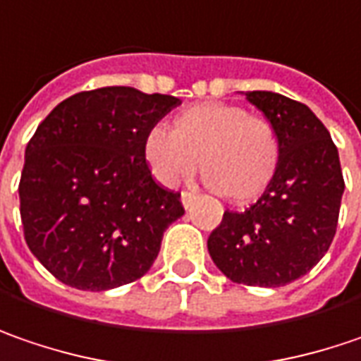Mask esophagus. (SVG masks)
Listing matches in <instances>:
<instances>
[{
  "mask_svg": "<svg viewBox=\"0 0 361 361\" xmlns=\"http://www.w3.org/2000/svg\"><path fill=\"white\" fill-rule=\"evenodd\" d=\"M195 199H197V192H192V190H183V192H180V201H183L185 209L192 207Z\"/></svg>",
  "mask_w": 361,
  "mask_h": 361,
  "instance_id": "esophagus-1",
  "label": "esophagus"
}]
</instances>
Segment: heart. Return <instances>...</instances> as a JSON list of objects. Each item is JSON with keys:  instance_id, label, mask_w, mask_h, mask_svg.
Listing matches in <instances>:
<instances>
[{"instance_id": "1", "label": "heart", "mask_w": 361, "mask_h": 361, "mask_svg": "<svg viewBox=\"0 0 361 361\" xmlns=\"http://www.w3.org/2000/svg\"><path fill=\"white\" fill-rule=\"evenodd\" d=\"M280 137L268 118L233 103H199L174 119V130L158 123L146 134L144 156L162 185H176L197 171L227 199H258L280 164Z\"/></svg>"}]
</instances>
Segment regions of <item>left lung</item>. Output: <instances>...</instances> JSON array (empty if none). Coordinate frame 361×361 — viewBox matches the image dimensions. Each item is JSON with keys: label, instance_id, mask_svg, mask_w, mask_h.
Instances as JSON below:
<instances>
[{"label": "left lung", "instance_id": "8db88e82", "mask_svg": "<svg viewBox=\"0 0 361 361\" xmlns=\"http://www.w3.org/2000/svg\"><path fill=\"white\" fill-rule=\"evenodd\" d=\"M245 97L279 132V171L252 207L224 213L207 247L229 280L274 288L305 276L325 256L345 183L337 146L305 103L270 91Z\"/></svg>", "mask_w": 361, "mask_h": 361}]
</instances>
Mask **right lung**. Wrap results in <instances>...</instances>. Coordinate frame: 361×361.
<instances>
[{"label":"right lung","mask_w":361,"mask_h":361,"mask_svg":"<svg viewBox=\"0 0 361 361\" xmlns=\"http://www.w3.org/2000/svg\"><path fill=\"white\" fill-rule=\"evenodd\" d=\"M180 99L132 87L81 91L59 103L26 146L20 215L30 252L79 290L142 279L185 207L156 185L144 140Z\"/></svg>","instance_id":"right-lung-1"}]
</instances>
